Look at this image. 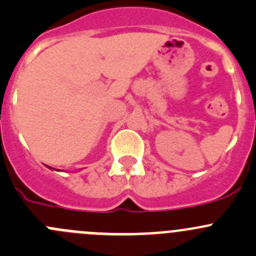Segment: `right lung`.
Here are the masks:
<instances>
[{
	"instance_id": "obj_1",
	"label": "right lung",
	"mask_w": 256,
	"mask_h": 256,
	"mask_svg": "<svg viewBox=\"0 0 256 256\" xmlns=\"http://www.w3.org/2000/svg\"><path fill=\"white\" fill-rule=\"evenodd\" d=\"M47 168H51V170H57V168H50V166H47ZM57 171H58V170H57Z\"/></svg>"
}]
</instances>
